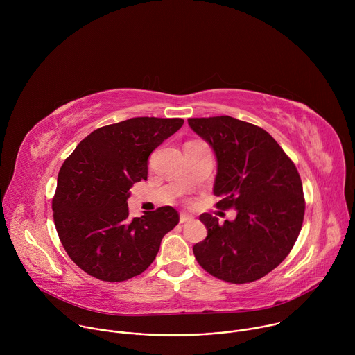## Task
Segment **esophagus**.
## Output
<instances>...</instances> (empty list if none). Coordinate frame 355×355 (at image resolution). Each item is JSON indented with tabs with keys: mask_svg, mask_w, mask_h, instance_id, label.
I'll return each mask as SVG.
<instances>
[{
	"mask_svg": "<svg viewBox=\"0 0 355 355\" xmlns=\"http://www.w3.org/2000/svg\"><path fill=\"white\" fill-rule=\"evenodd\" d=\"M191 220H193V218L191 216V215H188V214H180V223H187V222H191Z\"/></svg>",
	"mask_w": 355,
	"mask_h": 355,
	"instance_id": "34e87169",
	"label": "esophagus"
}]
</instances>
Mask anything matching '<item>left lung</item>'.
Returning <instances> with one entry per match:
<instances>
[{
  "label": "left lung",
  "mask_w": 355,
  "mask_h": 355,
  "mask_svg": "<svg viewBox=\"0 0 355 355\" xmlns=\"http://www.w3.org/2000/svg\"><path fill=\"white\" fill-rule=\"evenodd\" d=\"M189 128L212 147L218 170L216 207L234 208V220L219 223L202 214L208 236L193 245L199 266L232 284L260 279L292 250L305 215L299 173L264 129L232 116L191 118Z\"/></svg>",
  "instance_id": "left-lung-1"
}]
</instances>
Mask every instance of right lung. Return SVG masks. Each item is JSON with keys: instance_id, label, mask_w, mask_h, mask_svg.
I'll list each match as a JSON object with an SVG mask.
<instances>
[{"instance_id": "1", "label": "right lung", "mask_w": 355, "mask_h": 355, "mask_svg": "<svg viewBox=\"0 0 355 355\" xmlns=\"http://www.w3.org/2000/svg\"><path fill=\"white\" fill-rule=\"evenodd\" d=\"M182 123L144 116L103 126L63 163L52 204L55 225L69 257L87 274L121 282L155 261L178 212L162 207L132 219L129 189L147 180L148 156Z\"/></svg>"}]
</instances>
